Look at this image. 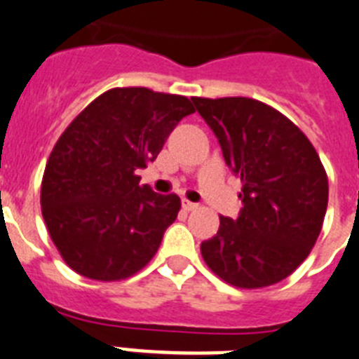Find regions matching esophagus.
<instances>
[{"mask_svg":"<svg viewBox=\"0 0 359 359\" xmlns=\"http://www.w3.org/2000/svg\"><path fill=\"white\" fill-rule=\"evenodd\" d=\"M182 208L186 211H193V210H197L198 204H195V202H189V201H186V198H182Z\"/></svg>","mask_w":359,"mask_h":359,"instance_id":"1","label":"esophagus"}]
</instances>
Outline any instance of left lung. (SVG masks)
<instances>
[{
    "label": "left lung",
    "mask_w": 359,
    "mask_h": 359,
    "mask_svg": "<svg viewBox=\"0 0 359 359\" xmlns=\"http://www.w3.org/2000/svg\"><path fill=\"white\" fill-rule=\"evenodd\" d=\"M193 104L213 130L227 168L242 180V210L220 217L202 258L224 282L267 287L300 266L322 231L327 173L309 139L271 106L248 97Z\"/></svg>",
    "instance_id": "1"
}]
</instances>
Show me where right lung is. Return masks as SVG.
<instances>
[{
	"instance_id": "1",
	"label": "right lung",
	"mask_w": 359,
	"mask_h": 359,
	"mask_svg": "<svg viewBox=\"0 0 359 359\" xmlns=\"http://www.w3.org/2000/svg\"><path fill=\"white\" fill-rule=\"evenodd\" d=\"M193 111L182 95L114 88L59 137L43 175L41 208L50 238L76 273L114 282L154 258L180 198L141 186L137 170L157 158Z\"/></svg>"
}]
</instances>
